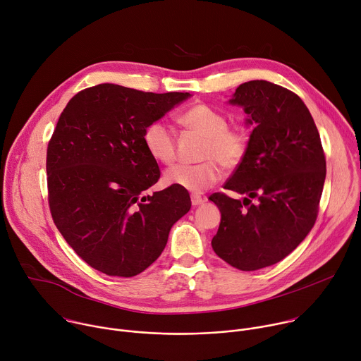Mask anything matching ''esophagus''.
<instances>
[{
	"mask_svg": "<svg viewBox=\"0 0 361 361\" xmlns=\"http://www.w3.org/2000/svg\"><path fill=\"white\" fill-rule=\"evenodd\" d=\"M204 202H205V197H201V195H197V194L191 195V204L192 205H201Z\"/></svg>",
	"mask_w": 361,
	"mask_h": 361,
	"instance_id": "1",
	"label": "esophagus"
}]
</instances>
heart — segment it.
<instances>
[{"label": "heart", "mask_w": 361, "mask_h": 361, "mask_svg": "<svg viewBox=\"0 0 361 361\" xmlns=\"http://www.w3.org/2000/svg\"><path fill=\"white\" fill-rule=\"evenodd\" d=\"M181 124L204 138L198 151V164H178L164 174L169 185L181 187L190 192H204L227 171L238 169L247 157L250 135L243 126H228V118L220 110L209 104H195L181 117ZM144 147L149 156L161 163L173 164L177 157L176 137L173 130L163 121L148 124L142 134Z\"/></svg>", "instance_id": "heart-1"}]
</instances>
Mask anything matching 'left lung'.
Returning a JSON list of instances; mask_svg holds the SVG:
<instances>
[{
    "label": "left lung",
    "instance_id": "obj_1",
    "mask_svg": "<svg viewBox=\"0 0 361 361\" xmlns=\"http://www.w3.org/2000/svg\"><path fill=\"white\" fill-rule=\"evenodd\" d=\"M230 104L241 106L255 127L245 160L224 184L245 197L210 195L221 212L212 245L230 266L254 271L281 262L313 228L326 156L310 111L293 91L254 80L237 87Z\"/></svg>",
    "mask_w": 361,
    "mask_h": 361
}]
</instances>
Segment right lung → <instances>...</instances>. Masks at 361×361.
I'll list each match as a JSON object with an SVG mask.
<instances>
[{
    "instance_id": "1",
    "label": "right lung",
    "mask_w": 361,
    "mask_h": 361,
    "mask_svg": "<svg viewBox=\"0 0 361 361\" xmlns=\"http://www.w3.org/2000/svg\"><path fill=\"white\" fill-rule=\"evenodd\" d=\"M188 97L98 84L75 94L61 113L47 148L49 212L92 269L116 277L140 274L188 213L190 195L181 187L141 195L160 178L144 130Z\"/></svg>"
}]
</instances>
